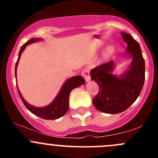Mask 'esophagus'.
I'll return each instance as SVG.
<instances>
[{
  "label": "esophagus",
  "mask_w": 158,
  "mask_h": 158,
  "mask_svg": "<svg viewBox=\"0 0 158 158\" xmlns=\"http://www.w3.org/2000/svg\"><path fill=\"white\" fill-rule=\"evenodd\" d=\"M82 76L85 79V82H89L91 79L90 76H89V70L88 69H84L82 71Z\"/></svg>",
  "instance_id": "1"
}]
</instances>
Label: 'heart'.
<instances>
[{"label":"heart","mask_w":158,"mask_h":158,"mask_svg":"<svg viewBox=\"0 0 158 158\" xmlns=\"http://www.w3.org/2000/svg\"><path fill=\"white\" fill-rule=\"evenodd\" d=\"M113 51H114V49H113V47H109L107 49H106V53L107 54V55H110V54L112 53Z\"/></svg>","instance_id":"1"}]
</instances>
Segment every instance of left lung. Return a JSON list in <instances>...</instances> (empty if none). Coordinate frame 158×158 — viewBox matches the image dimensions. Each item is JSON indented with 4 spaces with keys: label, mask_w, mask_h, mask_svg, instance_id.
<instances>
[{
    "label": "left lung",
    "mask_w": 158,
    "mask_h": 158,
    "mask_svg": "<svg viewBox=\"0 0 158 158\" xmlns=\"http://www.w3.org/2000/svg\"><path fill=\"white\" fill-rule=\"evenodd\" d=\"M121 33L128 45L125 53L132 58L128 69L119 76L113 75L115 64L111 60L90 72L91 79L99 86L93 105L98 111L109 114L121 113L130 107L139 96L145 79V64L139 44L129 33Z\"/></svg>",
    "instance_id": "1"
}]
</instances>
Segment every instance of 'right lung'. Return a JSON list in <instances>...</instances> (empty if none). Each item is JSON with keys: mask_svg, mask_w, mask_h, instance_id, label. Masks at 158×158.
<instances>
[{"mask_svg": "<svg viewBox=\"0 0 158 158\" xmlns=\"http://www.w3.org/2000/svg\"><path fill=\"white\" fill-rule=\"evenodd\" d=\"M40 40H42V39H40V38H33V39L28 40L26 44H24L21 47L18 54V59H17L15 66L16 78H17V65H18L19 60H20V56H21L23 51L26 48L27 46L33 44V43L38 42ZM85 79L81 76H76L69 78V79H67L64 82V84L63 85L55 99L50 104L47 106H44V107H34V106H31L27 102L25 101L24 98H23L17 85V88L22 102H23L24 106H26L27 109L29 110L30 112H32L35 115L38 116V117L41 118L47 119V120H55V119L61 118L62 116H63L67 112L68 109H69V98L71 91L75 88H77V87L82 85V84L85 83Z\"/></svg>", "mask_w": 158, "mask_h": 158, "instance_id": "obj_1", "label": "right lung"}]
</instances>
